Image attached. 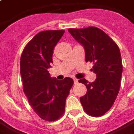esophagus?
Listing matches in <instances>:
<instances>
[{"label": "esophagus", "mask_w": 134, "mask_h": 134, "mask_svg": "<svg viewBox=\"0 0 134 134\" xmlns=\"http://www.w3.org/2000/svg\"><path fill=\"white\" fill-rule=\"evenodd\" d=\"M73 80H74V83H75V84H77V83L78 82V80H77V79L74 78Z\"/></svg>", "instance_id": "obj_1"}]
</instances>
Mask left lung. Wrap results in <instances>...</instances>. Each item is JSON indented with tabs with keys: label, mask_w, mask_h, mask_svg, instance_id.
<instances>
[{
	"label": "left lung",
	"mask_w": 134,
	"mask_h": 134,
	"mask_svg": "<svg viewBox=\"0 0 134 134\" xmlns=\"http://www.w3.org/2000/svg\"><path fill=\"white\" fill-rule=\"evenodd\" d=\"M68 31L83 45L86 62L93 63L92 71L97 77L92 82L84 78L79 80L87 87V93L80 100L87 114L99 117L110 109L120 90L123 71L120 50L115 41L98 28Z\"/></svg>",
	"instance_id": "left-lung-1"
}]
</instances>
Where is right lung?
I'll list each match as a JSON object with an SVG mask.
<instances>
[{"label": "right lung", "instance_id": "add662e5", "mask_svg": "<svg viewBox=\"0 0 134 134\" xmlns=\"http://www.w3.org/2000/svg\"><path fill=\"white\" fill-rule=\"evenodd\" d=\"M64 33V30L38 33L25 46L20 59L24 92L34 112L47 121H57L63 115L74 84L70 77L52 78L48 71L54 47Z\"/></svg>", "mask_w": 134, "mask_h": 134}]
</instances>
